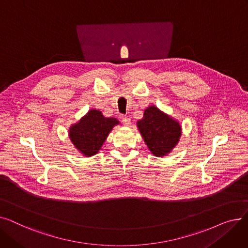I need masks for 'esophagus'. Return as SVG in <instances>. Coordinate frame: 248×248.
Wrapping results in <instances>:
<instances>
[{"mask_svg":"<svg viewBox=\"0 0 248 248\" xmlns=\"http://www.w3.org/2000/svg\"><path fill=\"white\" fill-rule=\"evenodd\" d=\"M122 123H123V124L124 125H129V124H131V120H129L128 119V117H126V116H123L122 117Z\"/></svg>","mask_w":248,"mask_h":248,"instance_id":"obj_1","label":"esophagus"}]
</instances>
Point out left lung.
Here are the masks:
<instances>
[{
	"mask_svg": "<svg viewBox=\"0 0 248 248\" xmlns=\"http://www.w3.org/2000/svg\"><path fill=\"white\" fill-rule=\"evenodd\" d=\"M139 131L149 150L155 157H164L178 144L181 125L155 106L149 107L138 123Z\"/></svg>",
	"mask_w": 248,
	"mask_h": 248,
	"instance_id": "1",
	"label": "left lung"
}]
</instances>
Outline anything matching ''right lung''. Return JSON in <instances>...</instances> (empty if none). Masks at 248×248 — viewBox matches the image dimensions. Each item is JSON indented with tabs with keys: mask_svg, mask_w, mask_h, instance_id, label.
Returning <instances> with one entry per match:
<instances>
[{
	"mask_svg": "<svg viewBox=\"0 0 248 248\" xmlns=\"http://www.w3.org/2000/svg\"><path fill=\"white\" fill-rule=\"evenodd\" d=\"M119 124L114 117H104L99 110L91 109L70 127L69 138L83 155L91 157L98 153L112 127Z\"/></svg>",
	"mask_w": 248,
	"mask_h": 248,
	"instance_id": "1",
	"label": "right lung"
}]
</instances>
